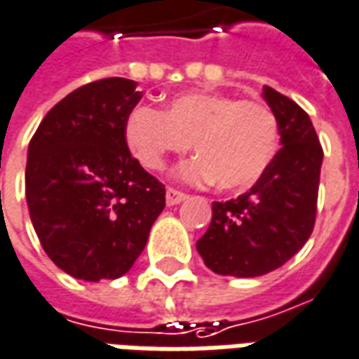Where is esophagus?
I'll return each instance as SVG.
<instances>
[{
  "mask_svg": "<svg viewBox=\"0 0 359 359\" xmlns=\"http://www.w3.org/2000/svg\"><path fill=\"white\" fill-rule=\"evenodd\" d=\"M187 199V195L182 191H177V189H168L166 191V205L168 207H174V205H180V203H184Z\"/></svg>",
  "mask_w": 359,
  "mask_h": 359,
  "instance_id": "esophagus-1",
  "label": "esophagus"
}]
</instances>
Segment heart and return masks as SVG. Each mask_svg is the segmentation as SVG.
I'll return each mask as SVG.
<instances>
[{
	"label": "heart",
	"instance_id": "obj_1",
	"mask_svg": "<svg viewBox=\"0 0 359 359\" xmlns=\"http://www.w3.org/2000/svg\"><path fill=\"white\" fill-rule=\"evenodd\" d=\"M126 143L137 162L164 170L172 154L193 147L197 158L180 168L189 184L216 182L240 191L257 184L278 151V121L261 102L218 93L175 94L166 110L137 106L126 119Z\"/></svg>",
	"mask_w": 359,
	"mask_h": 359
}]
</instances>
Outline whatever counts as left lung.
I'll list each match as a JSON object with an SVG mask.
<instances>
[{
    "label": "left lung",
    "mask_w": 359,
    "mask_h": 359,
    "mask_svg": "<svg viewBox=\"0 0 359 359\" xmlns=\"http://www.w3.org/2000/svg\"><path fill=\"white\" fill-rule=\"evenodd\" d=\"M278 121L282 149L248 193L212 203L197 251L216 274L253 278L282 266L313 232L323 149L313 123L288 96L263 86Z\"/></svg>",
    "instance_id": "1"
}]
</instances>
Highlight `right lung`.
<instances>
[{
	"label": "right lung",
	"mask_w": 359,
	"mask_h": 359,
	"mask_svg": "<svg viewBox=\"0 0 359 359\" xmlns=\"http://www.w3.org/2000/svg\"><path fill=\"white\" fill-rule=\"evenodd\" d=\"M143 98L111 77L67 94L29 144L27 205L46 255L86 282L116 280L143 253L166 189L131 156L126 119Z\"/></svg>",
	"instance_id": "1"
}]
</instances>
